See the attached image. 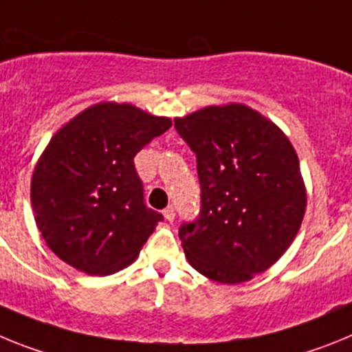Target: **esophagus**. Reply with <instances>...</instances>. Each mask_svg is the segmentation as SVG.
Here are the masks:
<instances>
[{
	"mask_svg": "<svg viewBox=\"0 0 352 352\" xmlns=\"http://www.w3.org/2000/svg\"><path fill=\"white\" fill-rule=\"evenodd\" d=\"M163 214H164V218H166L168 221H173V219H175V209H173L172 206L166 207V209L163 210Z\"/></svg>",
	"mask_w": 352,
	"mask_h": 352,
	"instance_id": "esophagus-1",
	"label": "esophagus"
}]
</instances>
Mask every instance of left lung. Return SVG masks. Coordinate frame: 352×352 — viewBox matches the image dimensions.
Masks as SVG:
<instances>
[{"label": "left lung", "instance_id": "left-lung-1", "mask_svg": "<svg viewBox=\"0 0 352 352\" xmlns=\"http://www.w3.org/2000/svg\"><path fill=\"white\" fill-rule=\"evenodd\" d=\"M197 154L201 209L182 223L188 262L219 283H243L287 252L307 209L299 159L283 131L244 104L175 118Z\"/></svg>", "mask_w": 352, "mask_h": 352}]
</instances>
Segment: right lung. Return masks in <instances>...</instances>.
Wrapping results in <instances>:
<instances>
[{"mask_svg": "<svg viewBox=\"0 0 352 352\" xmlns=\"http://www.w3.org/2000/svg\"><path fill=\"white\" fill-rule=\"evenodd\" d=\"M170 127L133 104L99 102L54 134L32 177L36 227L54 255L91 276L133 264L163 221L145 206L134 155Z\"/></svg>", "mask_w": 352, "mask_h": 352, "instance_id": "1", "label": "right lung"}]
</instances>
